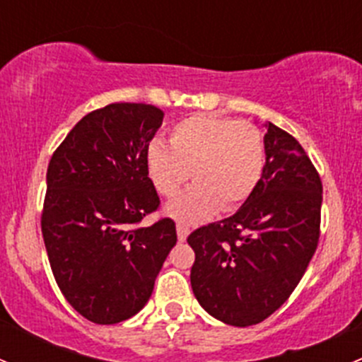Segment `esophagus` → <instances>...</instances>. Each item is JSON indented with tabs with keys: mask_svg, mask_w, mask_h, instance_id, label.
<instances>
[{
	"mask_svg": "<svg viewBox=\"0 0 362 362\" xmlns=\"http://www.w3.org/2000/svg\"><path fill=\"white\" fill-rule=\"evenodd\" d=\"M189 233H191V229L187 228V226L184 224H177V236H178V242H185L189 236Z\"/></svg>",
	"mask_w": 362,
	"mask_h": 362,
	"instance_id": "esophagus-1",
	"label": "esophagus"
}]
</instances>
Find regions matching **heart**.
<instances>
[{
    "instance_id": "b5f03b06",
    "label": "heart",
    "mask_w": 362,
    "mask_h": 362,
    "mask_svg": "<svg viewBox=\"0 0 362 362\" xmlns=\"http://www.w3.org/2000/svg\"><path fill=\"white\" fill-rule=\"evenodd\" d=\"M264 138L254 124L199 113L171 129L170 145L152 141L147 171L160 196L177 194L166 214L184 224H199L221 208L231 211L250 198L264 171Z\"/></svg>"
}]
</instances>
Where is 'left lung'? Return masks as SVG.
<instances>
[{"label": "left lung", "instance_id": "8db88e82", "mask_svg": "<svg viewBox=\"0 0 362 362\" xmlns=\"http://www.w3.org/2000/svg\"><path fill=\"white\" fill-rule=\"evenodd\" d=\"M266 163L238 211L191 233L192 293L215 319L247 327L268 319L305 275L319 243L322 184L296 138L266 122Z\"/></svg>", "mask_w": 362, "mask_h": 362}]
</instances>
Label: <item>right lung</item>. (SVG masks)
Masks as SVG:
<instances>
[{"instance_id": "add662e5", "label": "right lung", "mask_w": 362, "mask_h": 362, "mask_svg": "<svg viewBox=\"0 0 362 362\" xmlns=\"http://www.w3.org/2000/svg\"><path fill=\"white\" fill-rule=\"evenodd\" d=\"M163 117L145 103L87 113L49 163L42 233L50 268L66 301L94 324L136 315L177 243L171 218L138 228L159 206L147 148Z\"/></svg>"}]
</instances>
